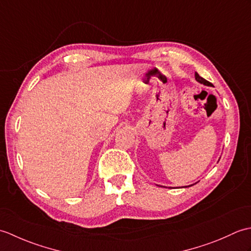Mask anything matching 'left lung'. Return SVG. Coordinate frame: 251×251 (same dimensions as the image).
<instances>
[{
	"mask_svg": "<svg viewBox=\"0 0 251 251\" xmlns=\"http://www.w3.org/2000/svg\"><path fill=\"white\" fill-rule=\"evenodd\" d=\"M195 79H196L197 82H200V83H201V84H204V85H208V86H212V85H211V83H210V82L206 81L205 78H202L201 76H200V75H199V73H196V72H195Z\"/></svg>",
	"mask_w": 251,
	"mask_h": 251,
	"instance_id": "left-lung-1",
	"label": "left lung"
}]
</instances>
